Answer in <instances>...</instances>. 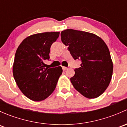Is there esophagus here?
Instances as JSON below:
<instances>
[{
	"label": "esophagus",
	"mask_w": 127,
	"mask_h": 127,
	"mask_svg": "<svg viewBox=\"0 0 127 127\" xmlns=\"http://www.w3.org/2000/svg\"><path fill=\"white\" fill-rule=\"evenodd\" d=\"M62 69H63V71H66V70L67 69V67H64V66H63Z\"/></svg>",
	"instance_id": "34e87169"
}]
</instances>
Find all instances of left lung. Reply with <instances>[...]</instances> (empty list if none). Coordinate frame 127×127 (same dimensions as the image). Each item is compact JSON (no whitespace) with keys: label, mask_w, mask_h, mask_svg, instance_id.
I'll return each instance as SVG.
<instances>
[{"label":"left lung","mask_w":127,"mask_h":127,"mask_svg":"<svg viewBox=\"0 0 127 127\" xmlns=\"http://www.w3.org/2000/svg\"><path fill=\"white\" fill-rule=\"evenodd\" d=\"M61 39L73 58L82 62L71 78L74 87L86 98H98L109 85L113 72L106 43L95 34L71 29L63 31Z\"/></svg>","instance_id":"1"}]
</instances>
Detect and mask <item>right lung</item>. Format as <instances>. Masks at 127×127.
Returning a JSON list of instances; mask_svg holds the SVG:
<instances>
[{"mask_svg":"<svg viewBox=\"0 0 127 127\" xmlns=\"http://www.w3.org/2000/svg\"><path fill=\"white\" fill-rule=\"evenodd\" d=\"M59 32H43L24 39L16 50L13 74L18 87L29 99L44 100L55 89L62 67L48 68L51 45L58 38Z\"/></svg>","mask_w":127,"mask_h":127,"instance_id":"obj_1","label":"right lung"}]
</instances>
